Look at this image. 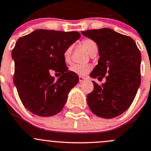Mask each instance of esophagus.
<instances>
[{"instance_id":"esophagus-1","label":"esophagus","mask_w":151,"mask_h":151,"mask_svg":"<svg viewBox=\"0 0 151 151\" xmlns=\"http://www.w3.org/2000/svg\"><path fill=\"white\" fill-rule=\"evenodd\" d=\"M86 80L85 77H81V76H80V77H79V81H80V83L83 82V81H84V80Z\"/></svg>"}]
</instances>
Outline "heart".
<instances>
[{
  "instance_id": "heart-1",
  "label": "heart",
  "mask_w": 151,
  "mask_h": 151,
  "mask_svg": "<svg viewBox=\"0 0 151 151\" xmlns=\"http://www.w3.org/2000/svg\"><path fill=\"white\" fill-rule=\"evenodd\" d=\"M83 46L84 48L88 52L90 55L92 54L94 52L98 51V45L96 42L92 39H87L83 41ZM72 51V47H67L63 53V57L66 63H69L71 60V55ZM91 69V65L88 64H73L71 65L69 70L74 74H77L80 76H85L88 74Z\"/></svg>"
}]
</instances>
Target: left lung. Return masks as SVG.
<instances>
[{"label":"left lung","instance_id":"8db88e82","mask_svg":"<svg viewBox=\"0 0 151 151\" xmlns=\"http://www.w3.org/2000/svg\"><path fill=\"white\" fill-rule=\"evenodd\" d=\"M96 42L100 58L91 71V78L106 77L99 86L92 81L94 89L87 95L88 107L101 118L122 115L133 103L141 83V53L136 42L109 28L82 31Z\"/></svg>","mask_w":151,"mask_h":151}]
</instances>
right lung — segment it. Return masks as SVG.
Wrapping results in <instances>:
<instances>
[{
	"mask_svg": "<svg viewBox=\"0 0 151 151\" xmlns=\"http://www.w3.org/2000/svg\"><path fill=\"white\" fill-rule=\"evenodd\" d=\"M80 38L78 32L36 29L21 37L12 51L14 84L22 104L32 113L49 117L64 107L70 90L79 81L63 57L67 47ZM51 70L62 74L57 81Z\"/></svg>",
	"mask_w": 151,
	"mask_h": 151,
	"instance_id": "add662e5",
	"label": "right lung"
}]
</instances>
